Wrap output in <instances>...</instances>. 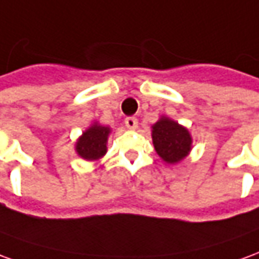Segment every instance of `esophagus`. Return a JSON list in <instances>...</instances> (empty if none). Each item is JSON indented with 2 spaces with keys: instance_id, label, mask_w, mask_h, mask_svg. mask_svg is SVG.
Segmentation results:
<instances>
[{
  "instance_id": "1",
  "label": "esophagus",
  "mask_w": 259,
  "mask_h": 259,
  "mask_svg": "<svg viewBox=\"0 0 259 259\" xmlns=\"http://www.w3.org/2000/svg\"><path fill=\"white\" fill-rule=\"evenodd\" d=\"M125 126L128 130H137L138 128V120L135 117H126Z\"/></svg>"
}]
</instances>
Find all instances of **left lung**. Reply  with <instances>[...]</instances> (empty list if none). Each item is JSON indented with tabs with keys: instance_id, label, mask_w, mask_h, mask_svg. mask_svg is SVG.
Listing matches in <instances>:
<instances>
[{
	"instance_id": "obj_1",
	"label": "left lung",
	"mask_w": 259,
	"mask_h": 259,
	"mask_svg": "<svg viewBox=\"0 0 259 259\" xmlns=\"http://www.w3.org/2000/svg\"><path fill=\"white\" fill-rule=\"evenodd\" d=\"M152 142L156 153L167 164H177L190 155L192 137L177 121L162 115L152 125Z\"/></svg>"
}]
</instances>
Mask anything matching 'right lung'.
<instances>
[{"label": "right lung", "mask_w": 259, "mask_h": 259, "mask_svg": "<svg viewBox=\"0 0 259 259\" xmlns=\"http://www.w3.org/2000/svg\"><path fill=\"white\" fill-rule=\"evenodd\" d=\"M111 128L102 125L95 121L88 126L75 142L76 155L88 162H96L107 153V141H109Z\"/></svg>", "instance_id": "right-lung-1"}]
</instances>
